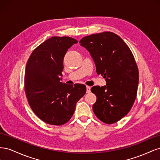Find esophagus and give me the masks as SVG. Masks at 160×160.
<instances>
[{
	"label": "esophagus",
	"instance_id": "1",
	"mask_svg": "<svg viewBox=\"0 0 160 160\" xmlns=\"http://www.w3.org/2000/svg\"><path fill=\"white\" fill-rule=\"evenodd\" d=\"M86 92H87V93H89L91 92V88L89 86L86 87Z\"/></svg>",
	"mask_w": 160,
	"mask_h": 160
}]
</instances>
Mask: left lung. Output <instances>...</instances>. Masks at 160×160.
I'll return each mask as SVG.
<instances>
[{"instance_id": "1", "label": "left lung", "mask_w": 160, "mask_h": 160, "mask_svg": "<svg viewBox=\"0 0 160 160\" xmlns=\"http://www.w3.org/2000/svg\"><path fill=\"white\" fill-rule=\"evenodd\" d=\"M79 42L90 52L97 73L107 82L105 86L91 88L97 97L93 112L105 123L117 122L129 113L137 96L139 71L132 52L112 32L93 34Z\"/></svg>"}]
</instances>
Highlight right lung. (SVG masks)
<instances>
[{"label": "right lung", "mask_w": 160, "mask_h": 160, "mask_svg": "<svg viewBox=\"0 0 160 160\" xmlns=\"http://www.w3.org/2000/svg\"><path fill=\"white\" fill-rule=\"evenodd\" d=\"M76 39L52 37L32 51L26 65L25 90L33 112L43 122L61 125L72 118L75 106L86 93L84 85L62 83L63 59Z\"/></svg>", "instance_id": "right-lung-1"}]
</instances>
